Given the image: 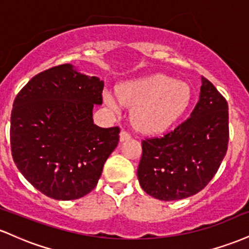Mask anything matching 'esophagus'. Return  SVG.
<instances>
[{"label":"esophagus","mask_w":249,"mask_h":249,"mask_svg":"<svg viewBox=\"0 0 249 249\" xmlns=\"http://www.w3.org/2000/svg\"><path fill=\"white\" fill-rule=\"evenodd\" d=\"M119 139H121V142H126L128 139H131V134L126 131L122 130L121 133H119Z\"/></svg>","instance_id":"obj_1"}]
</instances>
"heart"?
I'll return each instance as SVG.
<instances>
[{"instance_id": "1", "label": "heart", "mask_w": 249, "mask_h": 249, "mask_svg": "<svg viewBox=\"0 0 249 249\" xmlns=\"http://www.w3.org/2000/svg\"><path fill=\"white\" fill-rule=\"evenodd\" d=\"M105 104L113 110L133 107V124L146 132H157L176 123L190 107L192 91L185 82L153 73L123 82L116 92L105 91Z\"/></svg>"}]
</instances>
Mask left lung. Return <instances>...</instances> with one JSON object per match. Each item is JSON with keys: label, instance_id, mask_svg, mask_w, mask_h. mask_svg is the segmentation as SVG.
I'll return each mask as SVG.
<instances>
[{"label": "left lung", "instance_id": "obj_1", "mask_svg": "<svg viewBox=\"0 0 249 249\" xmlns=\"http://www.w3.org/2000/svg\"><path fill=\"white\" fill-rule=\"evenodd\" d=\"M228 138L227 102L201 77L199 101L190 118L164 137L142 142L139 184L147 194L165 201L194 196L215 176Z\"/></svg>", "mask_w": 249, "mask_h": 249}]
</instances>
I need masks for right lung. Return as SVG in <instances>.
Here are the masks:
<instances>
[{
  "instance_id": "obj_1",
  "label": "right lung",
  "mask_w": 249,
  "mask_h": 249,
  "mask_svg": "<svg viewBox=\"0 0 249 249\" xmlns=\"http://www.w3.org/2000/svg\"><path fill=\"white\" fill-rule=\"evenodd\" d=\"M104 82L73 65L43 71L17 93L10 119L11 154L36 190L56 200H75L96 187L119 142V127L93 124Z\"/></svg>"
}]
</instances>
